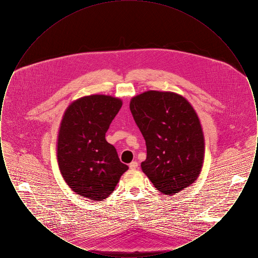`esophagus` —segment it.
Returning a JSON list of instances; mask_svg holds the SVG:
<instances>
[{
	"instance_id": "1",
	"label": "esophagus",
	"mask_w": 258,
	"mask_h": 258,
	"mask_svg": "<svg viewBox=\"0 0 258 258\" xmlns=\"http://www.w3.org/2000/svg\"><path fill=\"white\" fill-rule=\"evenodd\" d=\"M128 166H130L131 169H136L137 166H138V162L137 161H132Z\"/></svg>"
}]
</instances>
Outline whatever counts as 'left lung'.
<instances>
[{"label": "left lung", "mask_w": 258, "mask_h": 258, "mask_svg": "<svg viewBox=\"0 0 258 258\" xmlns=\"http://www.w3.org/2000/svg\"><path fill=\"white\" fill-rule=\"evenodd\" d=\"M130 108L147 147L141 168L154 186L173 196L194 184L203 165L205 142L191 104L172 92L147 91L132 98Z\"/></svg>", "instance_id": "left-lung-1"}]
</instances>
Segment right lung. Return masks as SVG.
I'll return each instance as SVG.
<instances>
[{"mask_svg": "<svg viewBox=\"0 0 258 258\" xmlns=\"http://www.w3.org/2000/svg\"><path fill=\"white\" fill-rule=\"evenodd\" d=\"M122 100L104 95L78 98L64 112L58 135L57 160L61 176L81 197L101 201L109 197L128 169L105 139Z\"/></svg>", "mask_w": 258, "mask_h": 258, "instance_id": "obj_1", "label": "right lung"}]
</instances>
